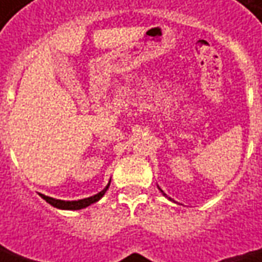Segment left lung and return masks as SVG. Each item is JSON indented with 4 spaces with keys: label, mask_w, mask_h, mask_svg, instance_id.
I'll list each match as a JSON object with an SVG mask.
<instances>
[{
    "label": "left lung",
    "mask_w": 262,
    "mask_h": 262,
    "mask_svg": "<svg viewBox=\"0 0 262 262\" xmlns=\"http://www.w3.org/2000/svg\"><path fill=\"white\" fill-rule=\"evenodd\" d=\"M157 188H159V185H157ZM159 189H160V188H159ZM160 192H162V194H163V195L166 196L167 200H170V201H173V200H172V198H170V196H167V195H166V194H165V192H163V191H162V189H160Z\"/></svg>",
    "instance_id": "obj_1"
}]
</instances>
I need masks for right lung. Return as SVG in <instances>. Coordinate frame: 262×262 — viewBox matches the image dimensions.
<instances>
[{"instance_id":"obj_1","label":"right lung","mask_w":262,"mask_h":262,"mask_svg":"<svg viewBox=\"0 0 262 262\" xmlns=\"http://www.w3.org/2000/svg\"><path fill=\"white\" fill-rule=\"evenodd\" d=\"M111 185V181H109V184L100 191V192H97L95 195L89 196V198H83V200H77V201H64V200H56V198H52V196H48L43 195V194H40V196L45 200L46 203H49L52 207H55V208H59V210H81V208H86V207L92 206V204H95L96 201H99L102 196L105 195V192L107 191V188Z\"/></svg>"}]
</instances>
